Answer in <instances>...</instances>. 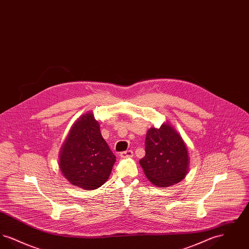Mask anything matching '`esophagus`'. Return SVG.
<instances>
[{"label":"esophagus","instance_id":"esophagus-1","mask_svg":"<svg viewBox=\"0 0 249 249\" xmlns=\"http://www.w3.org/2000/svg\"><path fill=\"white\" fill-rule=\"evenodd\" d=\"M132 156H133V152L131 150H127V151L120 153V157L122 159H128V158H131Z\"/></svg>","mask_w":249,"mask_h":249}]
</instances>
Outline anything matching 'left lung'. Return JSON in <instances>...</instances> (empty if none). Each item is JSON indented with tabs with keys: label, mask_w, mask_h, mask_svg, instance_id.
<instances>
[{
	"label": "left lung",
	"mask_w": 249,
	"mask_h": 249,
	"mask_svg": "<svg viewBox=\"0 0 249 249\" xmlns=\"http://www.w3.org/2000/svg\"><path fill=\"white\" fill-rule=\"evenodd\" d=\"M145 156L139 163L147 179L159 188L171 187L186 178L190 156L186 142L172 125L163 123L146 132Z\"/></svg>",
	"instance_id": "8db88e82"
}]
</instances>
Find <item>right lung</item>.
<instances>
[{
  "label": "right lung",
  "instance_id": "right-lung-1",
  "mask_svg": "<svg viewBox=\"0 0 249 249\" xmlns=\"http://www.w3.org/2000/svg\"><path fill=\"white\" fill-rule=\"evenodd\" d=\"M59 158L62 176L72 186L85 190L103 186L116 161L92 112L84 114L72 124Z\"/></svg>",
  "mask_w": 249,
  "mask_h": 249
}]
</instances>
